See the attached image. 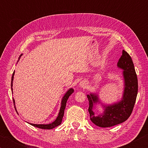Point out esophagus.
I'll list each match as a JSON object with an SVG mask.
<instances>
[{"label": "esophagus", "instance_id": "esophagus-1", "mask_svg": "<svg viewBox=\"0 0 148 148\" xmlns=\"http://www.w3.org/2000/svg\"><path fill=\"white\" fill-rule=\"evenodd\" d=\"M80 86H81L82 87H86V82L85 81H82L81 82H80Z\"/></svg>", "mask_w": 148, "mask_h": 148}]
</instances>
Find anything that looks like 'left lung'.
Listing matches in <instances>:
<instances>
[{"label":"left lung","instance_id":"obj_1","mask_svg":"<svg viewBox=\"0 0 148 148\" xmlns=\"http://www.w3.org/2000/svg\"><path fill=\"white\" fill-rule=\"evenodd\" d=\"M117 67L122 69L124 80V90L121 101L112 104L102 106L104 111L98 116L95 113L94 106L99 101L98 95L90 93L87 95L89 106L88 111L90 119L100 127H110L124 122L129 118L133 110L138 93V79L135 72L133 62L131 56L125 50L117 62Z\"/></svg>","mask_w":148,"mask_h":148}]
</instances>
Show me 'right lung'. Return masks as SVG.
I'll return each mask as SVG.
<instances>
[{
  "mask_svg": "<svg viewBox=\"0 0 148 148\" xmlns=\"http://www.w3.org/2000/svg\"><path fill=\"white\" fill-rule=\"evenodd\" d=\"M21 56H22V54L19 56V59H18V61H17V62L19 61L20 57H21ZM14 74H15V71L14 72L13 74H12V81H11L12 93H13V88H12V86H13V80H14ZM74 92V89H72V88H71V89H69L68 91H66V93L64 94V95L63 97H62V99L61 104V108H60L58 116L57 117L56 119L53 122H52L51 123H49V124H33V123H29L30 125H32V126L36 127H37V128H40V129H52L55 128V127L59 126V125H61V122H62V117H63V116H64V112L65 108H66V104L67 100H68V99L69 98L70 95H72V92ZM13 102H14V104L15 109H16V106H15V100L14 99H13Z\"/></svg>",
  "mask_w": 148,
  "mask_h": 148,
  "instance_id": "right-lung-1",
  "label": "right lung"
}]
</instances>
